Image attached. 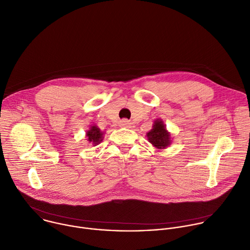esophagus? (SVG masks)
<instances>
[{
    "label": "esophagus",
    "instance_id": "34e87169",
    "mask_svg": "<svg viewBox=\"0 0 250 250\" xmlns=\"http://www.w3.org/2000/svg\"><path fill=\"white\" fill-rule=\"evenodd\" d=\"M119 124H120L121 127H126V128H131V127H132V122H130V121L127 120V119L121 120Z\"/></svg>",
    "mask_w": 250,
    "mask_h": 250
}]
</instances>
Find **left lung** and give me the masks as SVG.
Here are the masks:
<instances>
[{"label":"left lung","mask_w":250,"mask_h":250,"mask_svg":"<svg viewBox=\"0 0 250 250\" xmlns=\"http://www.w3.org/2000/svg\"><path fill=\"white\" fill-rule=\"evenodd\" d=\"M147 139L148 142L157 148H164L170 144V135L160 120L154 122L152 130L147 133Z\"/></svg>","instance_id":"8db88e82"}]
</instances>
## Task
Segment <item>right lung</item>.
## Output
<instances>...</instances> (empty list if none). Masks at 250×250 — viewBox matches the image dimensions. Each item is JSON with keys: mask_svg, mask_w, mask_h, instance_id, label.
I'll list each match as a JSON object with an SVG mask.
<instances>
[{"mask_svg": "<svg viewBox=\"0 0 250 250\" xmlns=\"http://www.w3.org/2000/svg\"><path fill=\"white\" fill-rule=\"evenodd\" d=\"M87 137L88 141L93 143L94 145H99L103 141V133L96 126H93L91 130L87 132Z\"/></svg>", "mask_w": 250, "mask_h": 250, "instance_id": "right-lung-1", "label": "right lung"}]
</instances>
